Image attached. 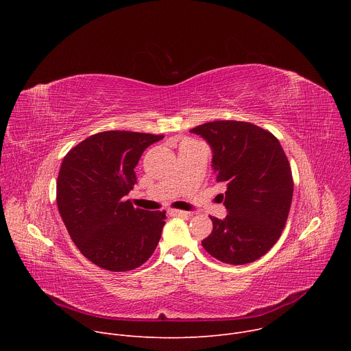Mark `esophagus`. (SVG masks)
I'll return each mask as SVG.
<instances>
[{
	"label": "esophagus",
	"mask_w": 351,
	"mask_h": 351,
	"mask_svg": "<svg viewBox=\"0 0 351 351\" xmlns=\"http://www.w3.org/2000/svg\"><path fill=\"white\" fill-rule=\"evenodd\" d=\"M169 215H172V217H190V213H187V211H180V210H171L169 211Z\"/></svg>",
	"instance_id": "1"
}]
</instances>
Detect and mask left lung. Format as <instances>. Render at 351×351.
<instances>
[{
	"label": "left lung",
	"mask_w": 351,
	"mask_h": 351,
	"mask_svg": "<svg viewBox=\"0 0 351 351\" xmlns=\"http://www.w3.org/2000/svg\"><path fill=\"white\" fill-rule=\"evenodd\" d=\"M213 149L217 182L228 215L210 217L213 232L202 244L214 258L244 265L267 254L286 225L293 197L290 164L279 140L250 122L214 121L190 130Z\"/></svg>",
	"instance_id": "obj_1"
}]
</instances>
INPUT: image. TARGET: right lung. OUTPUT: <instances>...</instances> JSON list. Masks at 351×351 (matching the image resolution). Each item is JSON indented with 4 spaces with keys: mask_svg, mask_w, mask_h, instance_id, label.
Instances as JSON below:
<instances>
[{
    "mask_svg": "<svg viewBox=\"0 0 351 351\" xmlns=\"http://www.w3.org/2000/svg\"><path fill=\"white\" fill-rule=\"evenodd\" d=\"M162 134L108 130L93 134L64 157L57 206L80 253L99 268L132 271L153 256L165 211L134 208L125 195L136 184L144 149Z\"/></svg>",
    "mask_w": 351,
    "mask_h": 351,
    "instance_id": "right-lung-1",
    "label": "right lung"
}]
</instances>
